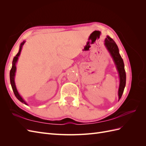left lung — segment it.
<instances>
[{
    "label": "left lung",
    "instance_id": "8db88e82",
    "mask_svg": "<svg viewBox=\"0 0 146 146\" xmlns=\"http://www.w3.org/2000/svg\"><path fill=\"white\" fill-rule=\"evenodd\" d=\"M105 45L113 57L119 72V78H120V85H119L118 91L119 100V99L121 98L123 90H124L126 83V74L124 69V64H123L122 57L119 53L118 47L112 38L107 36L105 40Z\"/></svg>",
    "mask_w": 146,
    "mask_h": 146
}]
</instances>
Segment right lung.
<instances>
[{
  "mask_svg": "<svg viewBox=\"0 0 146 146\" xmlns=\"http://www.w3.org/2000/svg\"><path fill=\"white\" fill-rule=\"evenodd\" d=\"M25 43V41H24L23 42H22L21 44V46H20V48H19V52L17 53L16 54V55L14 57V58H13V63H12V68L10 70V83H11V85L12 87V89L13 92H14V94L15 95V96L16 97V98L18 99L19 101H21V102L24 103L25 105H27V103L25 102L23 100V99L21 98V96L19 94L18 92H17V90H16V88L15 86V72H16V63L17 62V59H18V56L20 55V53L22 49V47H23V46L24 45V44Z\"/></svg>",
  "mask_w": 146,
  "mask_h": 146,
  "instance_id": "1",
  "label": "right lung"
}]
</instances>
